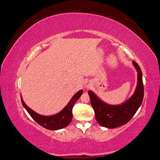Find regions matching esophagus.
I'll return each mask as SVG.
<instances>
[{
	"mask_svg": "<svg viewBox=\"0 0 160 160\" xmlns=\"http://www.w3.org/2000/svg\"><path fill=\"white\" fill-rule=\"evenodd\" d=\"M91 83H90V82H88V81H87L86 82V83H85V84H84V87H85V88H86V89H88V88H90V87H91Z\"/></svg>",
	"mask_w": 160,
	"mask_h": 160,
	"instance_id": "1",
	"label": "esophagus"
}]
</instances>
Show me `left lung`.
Listing matches in <instances>:
<instances>
[{
	"mask_svg": "<svg viewBox=\"0 0 160 160\" xmlns=\"http://www.w3.org/2000/svg\"><path fill=\"white\" fill-rule=\"evenodd\" d=\"M132 63L138 72V83L132 96L123 103L117 105L106 103L93 91H88L96 120L101 126L110 129L122 126L133 118L141 106L144 93L142 72L138 63L135 61Z\"/></svg>",
	"mask_w": 160,
	"mask_h": 160,
	"instance_id": "8db88e82",
	"label": "left lung"
}]
</instances>
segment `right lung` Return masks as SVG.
I'll return each mask as SVG.
<instances>
[{
  "instance_id": "1",
  "label": "right lung",
  "mask_w": 160,
  "mask_h": 160,
  "mask_svg": "<svg viewBox=\"0 0 160 160\" xmlns=\"http://www.w3.org/2000/svg\"><path fill=\"white\" fill-rule=\"evenodd\" d=\"M82 94H83V90L82 89L77 92L72 97L69 102L67 104L65 107L60 112L50 116H45L36 113L35 111L28 108L25 104L22 98V96H21V99L23 107L25 108L27 112L31 116V118L37 123L47 129L59 130L67 127L71 123L72 118V107H73L74 103L79 99Z\"/></svg>"
}]
</instances>
